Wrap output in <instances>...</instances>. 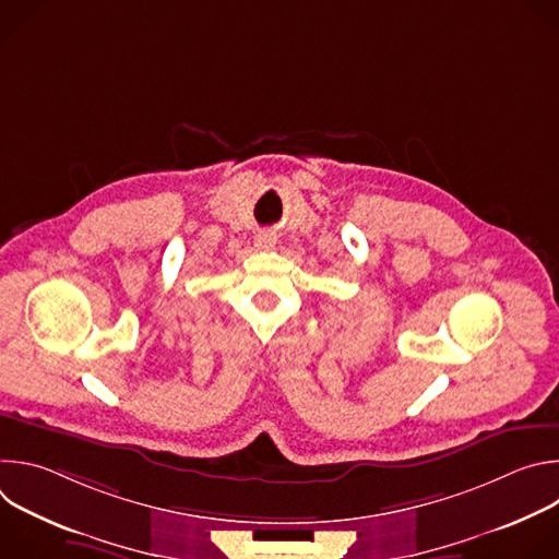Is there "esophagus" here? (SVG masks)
<instances>
[{
  "label": "esophagus",
  "instance_id": "34e87169",
  "mask_svg": "<svg viewBox=\"0 0 559 559\" xmlns=\"http://www.w3.org/2000/svg\"><path fill=\"white\" fill-rule=\"evenodd\" d=\"M274 243H276V236H274L272 231H261V234H257V248L270 250V248H274Z\"/></svg>",
  "mask_w": 559,
  "mask_h": 559
}]
</instances>
